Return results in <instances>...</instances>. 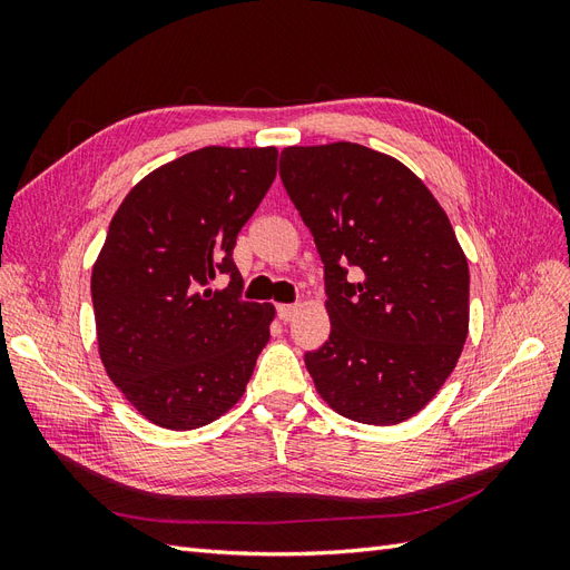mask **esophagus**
I'll list each match as a JSON object with an SVG mask.
<instances>
[{
	"label": "esophagus",
	"mask_w": 570,
	"mask_h": 570,
	"mask_svg": "<svg viewBox=\"0 0 570 570\" xmlns=\"http://www.w3.org/2000/svg\"><path fill=\"white\" fill-rule=\"evenodd\" d=\"M297 304H281L278 306V318L283 321V323H289L292 318H295L297 316Z\"/></svg>",
	"instance_id": "obj_1"
}]
</instances>
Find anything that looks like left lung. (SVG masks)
<instances>
[{
  "label": "left lung",
  "mask_w": 570,
  "mask_h": 570,
  "mask_svg": "<svg viewBox=\"0 0 570 570\" xmlns=\"http://www.w3.org/2000/svg\"><path fill=\"white\" fill-rule=\"evenodd\" d=\"M281 178L323 262L331 337L304 354L340 416L394 425L419 413L469 335V262L430 189L354 142L287 147Z\"/></svg>",
  "instance_id": "1"
}]
</instances>
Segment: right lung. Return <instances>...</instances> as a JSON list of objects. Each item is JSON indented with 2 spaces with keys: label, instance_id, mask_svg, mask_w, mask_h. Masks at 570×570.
I'll list each match as a JSON object with an SVG mask.
<instances>
[{
  "label": "right lung",
  "instance_id": "add662e5",
  "mask_svg": "<svg viewBox=\"0 0 570 570\" xmlns=\"http://www.w3.org/2000/svg\"><path fill=\"white\" fill-rule=\"evenodd\" d=\"M275 147H204L137 183L92 268L99 356L151 423L195 430L243 396L275 308L243 299L237 233L275 180ZM218 274L229 285L212 291Z\"/></svg>",
  "mask_w": 570,
  "mask_h": 570
}]
</instances>
